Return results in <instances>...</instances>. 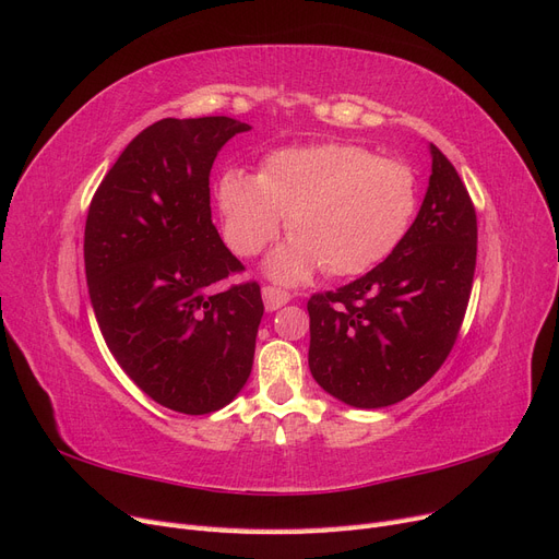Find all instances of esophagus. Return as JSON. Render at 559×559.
I'll list each match as a JSON object with an SVG mask.
<instances>
[{
  "label": "esophagus",
  "instance_id": "esophagus-1",
  "mask_svg": "<svg viewBox=\"0 0 559 559\" xmlns=\"http://www.w3.org/2000/svg\"><path fill=\"white\" fill-rule=\"evenodd\" d=\"M261 294H263V306H265L267 312H275L292 300L289 294L282 292V289H275V286H263Z\"/></svg>",
  "mask_w": 559,
  "mask_h": 559
}]
</instances>
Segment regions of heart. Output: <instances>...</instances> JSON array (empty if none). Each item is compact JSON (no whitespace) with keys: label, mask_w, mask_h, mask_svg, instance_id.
Here are the masks:
<instances>
[{"label":"heart","mask_w":559,"mask_h":559,"mask_svg":"<svg viewBox=\"0 0 559 559\" xmlns=\"http://www.w3.org/2000/svg\"><path fill=\"white\" fill-rule=\"evenodd\" d=\"M417 198L408 165L337 142L273 151L259 175L230 167L216 183L224 238L240 257L273 242L286 216L292 238L265 261L282 284L321 267L333 277L368 273L408 235Z\"/></svg>","instance_id":"b5f03b06"}]
</instances>
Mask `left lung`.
<instances>
[{
  "label": "left lung",
  "instance_id": "left-lung-1",
  "mask_svg": "<svg viewBox=\"0 0 559 559\" xmlns=\"http://www.w3.org/2000/svg\"><path fill=\"white\" fill-rule=\"evenodd\" d=\"M431 177L403 242L364 277L308 300V364L352 408H384L443 366L476 270L478 224L452 163L429 144Z\"/></svg>",
  "mask_w": 559,
  "mask_h": 559
}]
</instances>
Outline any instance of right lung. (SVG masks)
Instances as JSON below:
<instances>
[{
  "label": "right lung",
  "mask_w": 559,
  "mask_h": 559,
  "mask_svg": "<svg viewBox=\"0 0 559 559\" xmlns=\"http://www.w3.org/2000/svg\"><path fill=\"white\" fill-rule=\"evenodd\" d=\"M247 130L228 116L148 126L99 183L86 218L83 259L105 343L146 396L183 415L238 396L257 349L259 284L210 294L242 270L212 224L210 173Z\"/></svg>",
  "instance_id": "right-lung-1"
}]
</instances>
